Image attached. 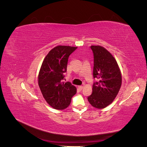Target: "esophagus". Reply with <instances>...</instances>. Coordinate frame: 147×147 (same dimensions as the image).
I'll return each mask as SVG.
<instances>
[{
  "label": "esophagus",
  "mask_w": 147,
  "mask_h": 147,
  "mask_svg": "<svg viewBox=\"0 0 147 147\" xmlns=\"http://www.w3.org/2000/svg\"><path fill=\"white\" fill-rule=\"evenodd\" d=\"M78 88L80 90H82V89L83 88V86H78Z\"/></svg>",
  "instance_id": "34e87169"
}]
</instances>
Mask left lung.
I'll return each instance as SVG.
<instances>
[{
  "label": "left lung",
  "instance_id": "left-lung-1",
  "mask_svg": "<svg viewBox=\"0 0 147 147\" xmlns=\"http://www.w3.org/2000/svg\"><path fill=\"white\" fill-rule=\"evenodd\" d=\"M91 48L94 55L93 77L99 81L93 84L88 100L94 107L104 109L117 97L121 86V74L116 59L105 48L92 45Z\"/></svg>",
  "mask_w": 147,
  "mask_h": 147
}]
</instances>
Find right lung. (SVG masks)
Listing matches in <instances>:
<instances>
[{"label":"right lung","instance_id":"add662e5","mask_svg":"<svg viewBox=\"0 0 147 147\" xmlns=\"http://www.w3.org/2000/svg\"><path fill=\"white\" fill-rule=\"evenodd\" d=\"M77 47L59 45L51 50L44 59L38 77V83L47 103L53 109L67 108L77 88L70 82L64 83L68 58Z\"/></svg>","mask_w":147,"mask_h":147}]
</instances>
